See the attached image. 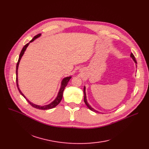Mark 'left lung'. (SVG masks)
Returning <instances> with one entry per match:
<instances>
[{"label": "left lung", "mask_w": 149, "mask_h": 149, "mask_svg": "<svg viewBox=\"0 0 149 149\" xmlns=\"http://www.w3.org/2000/svg\"><path fill=\"white\" fill-rule=\"evenodd\" d=\"M130 58H132V59H133V61L134 62V63H136V64H137V62H136V59L135 58H134V55L133 54V53H131L130 54ZM84 102L85 104H86V105L87 106V107L91 111H95V112H96V113H100V111H98L97 110H96L95 109H94L93 107H91V106L90 105V104L88 103V101H87V96H86V87L84 86Z\"/></svg>", "instance_id": "obj_1"}]
</instances>
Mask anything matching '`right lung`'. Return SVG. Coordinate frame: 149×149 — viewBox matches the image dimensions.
Here are the masks:
<instances>
[{
  "mask_svg": "<svg viewBox=\"0 0 149 149\" xmlns=\"http://www.w3.org/2000/svg\"><path fill=\"white\" fill-rule=\"evenodd\" d=\"M41 36V34H37L36 36H35L30 42L29 43L26 44L22 48V51H21L20 53V55H19V60H18V62L17 63V65H16V83H17V88H18V90L19 91V93L22 95L25 98V100L28 102V103H29L32 107L36 108V109H40V110H48V109H53L54 107H55L56 105H58L60 102L61 101L62 99V96H63V90H64L65 87L67 86V85L68 84V81H70V79L72 78V76H68V77H65L63 78L62 81H61V88L59 90V92L58 93V95L57 96H56V97L54 99V100L51 103H49V104H47V105H36L35 104H33L31 102H30L29 100H28V99L25 97V96L22 93V92L21 91V90H20L19 88V84H18V67H19V62L20 61V59L21 58H22V57L23 56L26 48L28 47V46L29 45V44L31 43V42H33L35 39H36L37 38H39L40 36Z\"/></svg>",
  "mask_w": 149,
  "mask_h": 149,
  "instance_id": "obj_1",
  "label": "right lung"
}]
</instances>
